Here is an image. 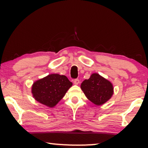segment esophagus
Instances as JSON below:
<instances>
[{"label": "esophagus", "instance_id": "34e87169", "mask_svg": "<svg viewBox=\"0 0 148 148\" xmlns=\"http://www.w3.org/2000/svg\"><path fill=\"white\" fill-rule=\"evenodd\" d=\"M73 84L75 85H78L79 84V80L78 79H75L73 80Z\"/></svg>", "mask_w": 148, "mask_h": 148}]
</instances>
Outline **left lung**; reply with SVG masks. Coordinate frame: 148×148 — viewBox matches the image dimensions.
<instances>
[{
	"mask_svg": "<svg viewBox=\"0 0 148 148\" xmlns=\"http://www.w3.org/2000/svg\"><path fill=\"white\" fill-rule=\"evenodd\" d=\"M81 88L87 98L98 106L110 99L114 92L112 84L98 73H93L88 79H85Z\"/></svg>",
	"mask_w": 148,
	"mask_h": 148,
	"instance_id": "obj_1",
	"label": "left lung"
}]
</instances>
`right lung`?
Instances as JSON below:
<instances>
[{
    "instance_id": "right-lung-1",
    "label": "right lung",
    "mask_w": 148,
    "mask_h": 148,
    "mask_svg": "<svg viewBox=\"0 0 148 148\" xmlns=\"http://www.w3.org/2000/svg\"><path fill=\"white\" fill-rule=\"evenodd\" d=\"M72 85L65 75L50 74L34 82L32 93L36 101L52 108L63 98Z\"/></svg>"
}]
</instances>
